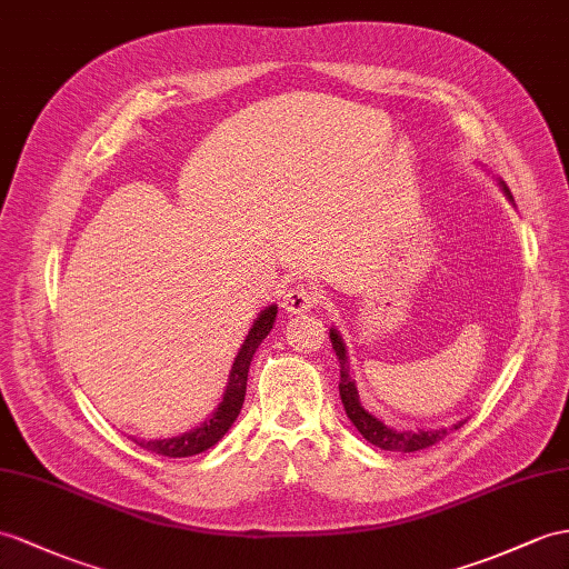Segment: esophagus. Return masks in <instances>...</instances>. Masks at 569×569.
<instances>
[{
  "instance_id": "34e87169",
  "label": "esophagus",
  "mask_w": 569,
  "mask_h": 569,
  "mask_svg": "<svg viewBox=\"0 0 569 569\" xmlns=\"http://www.w3.org/2000/svg\"><path fill=\"white\" fill-rule=\"evenodd\" d=\"M318 292L307 284H297V287H289L284 297H282V309L287 313H303L309 309H316L318 307Z\"/></svg>"
}]
</instances>
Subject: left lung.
Returning <instances> with one entry per match:
<instances>
[{"label": "left lung", "instance_id": "8db88e82", "mask_svg": "<svg viewBox=\"0 0 569 569\" xmlns=\"http://www.w3.org/2000/svg\"><path fill=\"white\" fill-rule=\"evenodd\" d=\"M502 188L509 196V190H507L505 183H502ZM330 342H332V348H336V355H338L340 365H342V369H340V398H342L345 412H348V418L359 429V435H362L367 441H371L373 447H379L383 451L410 453V451H420V449L432 447V445H437V441H441L449 435L447 429H415V432H410V429H408V432H398V429L386 427L381 420H377L373 415H369L362 408V403H359L355 381L350 379L348 369H345V367H348V355H345V345H342V340H340L336 330H330ZM461 425H453V429H459Z\"/></svg>", "mask_w": 569, "mask_h": 569}]
</instances>
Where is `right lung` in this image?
Returning a JSON list of instances; mask_svg holds the SVG:
<instances>
[{"mask_svg": "<svg viewBox=\"0 0 569 569\" xmlns=\"http://www.w3.org/2000/svg\"><path fill=\"white\" fill-rule=\"evenodd\" d=\"M274 316H277V307H268L266 311L258 316V321L253 323V328L248 330L241 350H239L237 359H233L224 398H221L219 408L210 415V420H204L198 429H190V432L173 437V439H157V441L134 439V445L142 447L144 451H151V453L169 456V459H183V456H196V453H202L210 447H214L217 441L229 432V427L233 425V420L239 418L243 398H246L248 367H251V359L258 350V345L266 340V336L272 330Z\"/></svg>", "mask_w": 569, "mask_h": 569, "instance_id": "1", "label": "right lung"}]
</instances>
